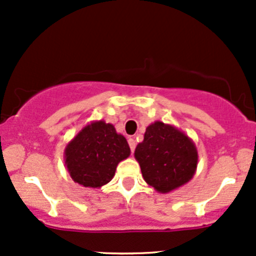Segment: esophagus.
<instances>
[{"label": "esophagus", "instance_id": "34e87169", "mask_svg": "<svg viewBox=\"0 0 256 256\" xmlns=\"http://www.w3.org/2000/svg\"><path fill=\"white\" fill-rule=\"evenodd\" d=\"M128 146H130V150H131V152H134V151H135V147H136V141L134 140L132 138H128Z\"/></svg>", "mask_w": 256, "mask_h": 256}]
</instances>
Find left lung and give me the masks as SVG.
Segmentation results:
<instances>
[{
    "mask_svg": "<svg viewBox=\"0 0 256 256\" xmlns=\"http://www.w3.org/2000/svg\"><path fill=\"white\" fill-rule=\"evenodd\" d=\"M144 180L156 190L171 192L187 183L197 168L198 154L188 136L171 125L156 121L146 128L135 150Z\"/></svg>",
    "mask_w": 256,
    "mask_h": 256,
    "instance_id": "obj_1",
    "label": "left lung"
}]
</instances>
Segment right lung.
Masks as SVG:
<instances>
[{
  "instance_id": "1",
  "label": "right lung",
  "mask_w": 256,
  "mask_h": 256,
  "mask_svg": "<svg viewBox=\"0 0 256 256\" xmlns=\"http://www.w3.org/2000/svg\"><path fill=\"white\" fill-rule=\"evenodd\" d=\"M130 147L112 124L96 121L85 126L66 148V164L74 182L98 188L112 180L118 162Z\"/></svg>"
}]
</instances>
